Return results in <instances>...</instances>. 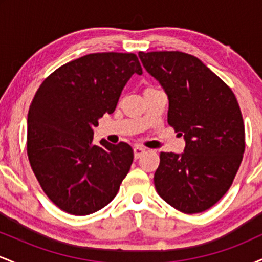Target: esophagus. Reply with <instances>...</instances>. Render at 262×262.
I'll return each mask as SVG.
<instances>
[{
  "instance_id": "34e87169",
  "label": "esophagus",
  "mask_w": 262,
  "mask_h": 262,
  "mask_svg": "<svg viewBox=\"0 0 262 262\" xmlns=\"http://www.w3.org/2000/svg\"><path fill=\"white\" fill-rule=\"evenodd\" d=\"M134 158L135 159H139L141 155L145 152V149L143 148V146H134Z\"/></svg>"
}]
</instances>
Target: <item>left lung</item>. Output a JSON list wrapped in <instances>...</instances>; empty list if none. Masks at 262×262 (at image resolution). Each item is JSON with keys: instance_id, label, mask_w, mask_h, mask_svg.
I'll list each match as a JSON object with an SVG mask.
<instances>
[{"instance_id": "8db88e82", "label": "left lung", "mask_w": 262, "mask_h": 262, "mask_svg": "<svg viewBox=\"0 0 262 262\" xmlns=\"http://www.w3.org/2000/svg\"><path fill=\"white\" fill-rule=\"evenodd\" d=\"M138 55L167 95V122L186 144L181 154H160L156 191L183 213L203 212L227 193L243 160L245 130L235 96L196 56L181 52Z\"/></svg>"}]
</instances>
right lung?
Listing matches in <instances>:
<instances>
[{"mask_svg": "<svg viewBox=\"0 0 262 262\" xmlns=\"http://www.w3.org/2000/svg\"><path fill=\"white\" fill-rule=\"evenodd\" d=\"M134 74H143L135 54H89L54 71L35 93L27 151L41 188L60 209L87 215L116 197L133 149L104 139L95 145L93 128L114 112Z\"/></svg>", "mask_w": 262, "mask_h": 262, "instance_id": "right-lung-1", "label": "right lung"}]
</instances>
